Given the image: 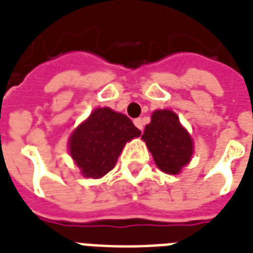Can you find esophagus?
I'll return each mask as SVG.
<instances>
[{
	"label": "esophagus",
	"mask_w": 253,
	"mask_h": 253,
	"mask_svg": "<svg viewBox=\"0 0 253 253\" xmlns=\"http://www.w3.org/2000/svg\"><path fill=\"white\" fill-rule=\"evenodd\" d=\"M134 125L136 127H138L139 130L140 131H143V127H144V123H143V121H142V118H136L134 121Z\"/></svg>",
	"instance_id": "1"
}]
</instances>
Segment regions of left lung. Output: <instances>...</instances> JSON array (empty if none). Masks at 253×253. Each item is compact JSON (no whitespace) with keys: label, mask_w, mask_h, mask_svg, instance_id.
I'll use <instances>...</instances> for the list:
<instances>
[{"label":"left lung","mask_w":253,"mask_h":253,"mask_svg":"<svg viewBox=\"0 0 253 253\" xmlns=\"http://www.w3.org/2000/svg\"><path fill=\"white\" fill-rule=\"evenodd\" d=\"M142 139L159 169L168 174H178L194 151L192 136L172 110H155Z\"/></svg>","instance_id":"obj_1"}]
</instances>
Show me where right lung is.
<instances>
[{
    "label": "right lung",
    "mask_w": 253,
    "mask_h": 253,
    "mask_svg": "<svg viewBox=\"0 0 253 253\" xmlns=\"http://www.w3.org/2000/svg\"><path fill=\"white\" fill-rule=\"evenodd\" d=\"M140 134L128 117L98 107L71 134L69 154L83 176L99 178L114 168L125 144Z\"/></svg>",
    "instance_id": "1"
}]
</instances>
